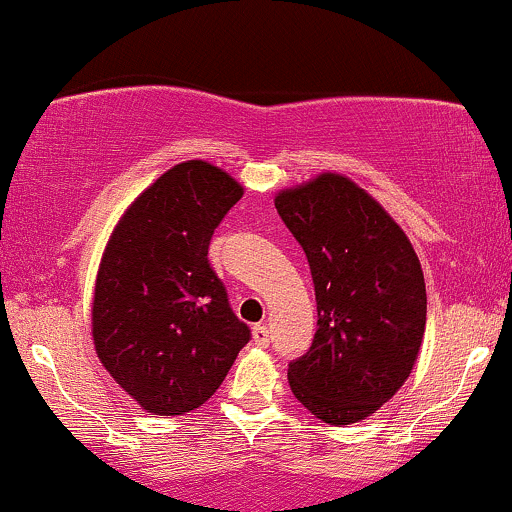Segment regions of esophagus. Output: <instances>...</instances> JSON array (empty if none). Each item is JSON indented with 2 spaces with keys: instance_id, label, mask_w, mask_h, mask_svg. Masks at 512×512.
Returning a JSON list of instances; mask_svg holds the SVG:
<instances>
[{
  "instance_id": "obj_1",
  "label": "esophagus",
  "mask_w": 512,
  "mask_h": 512,
  "mask_svg": "<svg viewBox=\"0 0 512 512\" xmlns=\"http://www.w3.org/2000/svg\"><path fill=\"white\" fill-rule=\"evenodd\" d=\"M269 341H272V336H269L267 326H264V324L252 326V343H255L257 348H267Z\"/></svg>"
}]
</instances>
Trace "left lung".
I'll return each instance as SVG.
<instances>
[{
  "mask_svg": "<svg viewBox=\"0 0 512 512\" xmlns=\"http://www.w3.org/2000/svg\"><path fill=\"white\" fill-rule=\"evenodd\" d=\"M276 212L305 250L317 331L288 365L293 396L326 424L365 420L410 377L427 324V291L408 236L341 174L281 190Z\"/></svg>",
  "mask_w": 512,
  "mask_h": 512,
  "instance_id": "left-lung-1",
  "label": "left lung"
}]
</instances>
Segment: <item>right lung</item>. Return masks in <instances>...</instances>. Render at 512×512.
Returning <instances> with one entry per match:
<instances>
[{
	"label": "right lung",
	"mask_w": 512,
	"mask_h": 512,
	"mask_svg": "<svg viewBox=\"0 0 512 512\" xmlns=\"http://www.w3.org/2000/svg\"><path fill=\"white\" fill-rule=\"evenodd\" d=\"M243 186L202 159L176 164L126 209L104 248L92 341L104 369L155 415L200 408L250 341L207 250Z\"/></svg>",
	"instance_id": "obj_1"
}]
</instances>
